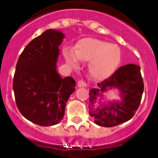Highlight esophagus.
Masks as SVG:
<instances>
[{
    "label": "esophagus",
    "mask_w": 158,
    "mask_h": 158,
    "mask_svg": "<svg viewBox=\"0 0 158 158\" xmlns=\"http://www.w3.org/2000/svg\"><path fill=\"white\" fill-rule=\"evenodd\" d=\"M78 87H86L87 86V83L85 82V81L83 80H79V82H78V84H77Z\"/></svg>",
    "instance_id": "1"
}]
</instances>
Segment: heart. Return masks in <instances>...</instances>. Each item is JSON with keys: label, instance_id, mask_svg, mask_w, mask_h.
Masks as SVG:
<instances>
[{"label": "heart", "instance_id": "heart-1", "mask_svg": "<svg viewBox=\"0 0 158 158\" xmlns=\"http://www.w3.org/2000/svg\"><path fill=\"white\" fill-rule=\"evenodd\" d=\"M65 57L72 66L78 64V60L90 62L89 73L95 79L109 77L118 67L122 61V52L115 44L95 38H84L76 44L74 52L65 51Z\"/></svg>", "mask_w": 158, "mask_h": 158}]
</instances>
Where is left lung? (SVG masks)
Masks as SVG:
<instances>
[{"label":"left lung","instance_id":"1","mask_svg":"<svg viewBox=\"0 0 158 158\" xmlns=\"http://www.w3.org/2000/svg\"><path fill=\"white\" fill-rule=\"evenodd\" d=\"M98 88L89 92V114L96 125L113 127L130 120L141 103L144 82L141 67L135 64L121 66L108 79L97 84ZM118 88L120 102H101L103 93L110 88Z\"/></svg>","mask_w":158,"mask_h":158}]
</instances>
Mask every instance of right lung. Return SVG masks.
Listing matches in <instances>:
<instances>
[{"label":"right lung","mask_w":158,"mask_h":158,"mask_svg":"<svg viewBox=\"0 0 158 158\" xmlns=\"http://www.w3.org/2000/svg\"><path fill=\"white\" fill-rule=\"evenodd\" d=\"M64 34L46 30L27 45L17 61L13 81L16 104L22 115L40 126L58 124L76 81L62 78L56 71Z\"/></svg>","instance_id":"add662e5"}]
</instances>
